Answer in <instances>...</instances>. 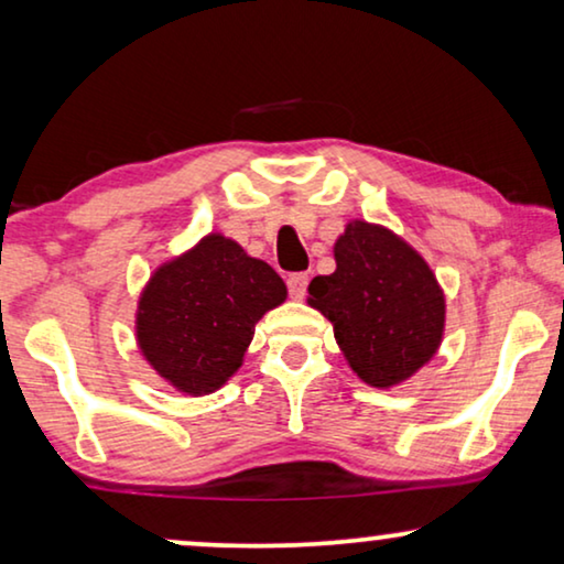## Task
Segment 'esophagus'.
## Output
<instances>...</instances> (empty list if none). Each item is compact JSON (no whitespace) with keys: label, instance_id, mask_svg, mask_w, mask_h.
Masks as SVG:
<instances>
[{"label":"esophagus","instance_id":"1","mask_svg":"<svg viewBox=\"0 0 564 564\" xmlns=\"http://www.w3.org/2000/svg\"><path fill=\"white\" fill-rule=\"evenodd\" d=\"M288 290H290V297L303 300L305 297V290H307V274L305 272L290 274L288 276Z\"/></svg>","mask_w":564,"mask_h":564}]
</instances>
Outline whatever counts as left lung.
Segmentation results:
<instances>
[{
    "mask_svg": "<svg viewBox=\"0 0 564 564\" xmlns=\"http://www.w3.org/2000/svg\"><path fill=\"white\" fill-rule=\"evenodd\" d=\"M336 272L315 276L307 303L334 323L354 372L392 388L431 361L444 336V292L419 251L382 226L351 220L334 246Z\"/></svg>",
    "mask_w": 564,
    "mask_h": 564,
    "instance_id": "8db88e82",
    "label": "left lung"
}]
</instances>
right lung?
<instances>
[{
	"mask_svg": "<svg viewBox=\"0 0 564 564\" xmlns=\"http://www.w3.org/2000/svg\"><path fill=\"white\" fill-rule=\"evenodd\" d=\"M284 297L267 261L210 234L153 272L138 303V346L176 390L207 395L241 367L253 326Z\"/></svg>",
	"mask_w": 564,
	"mask_h": 564,
	"instance_id": "1",
	"label": "right lung"
}]
</instances>
